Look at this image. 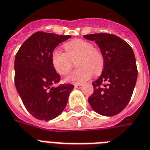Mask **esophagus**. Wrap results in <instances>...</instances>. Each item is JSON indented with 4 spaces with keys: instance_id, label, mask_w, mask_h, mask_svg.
Wrapping results in <instances>:
<instances>
[{
    "instance_id": "1",
    "label": "esophagus",
    "mask_w": 150,
    "mask_h": 150,
    "mask_svg": "<svg viewBox=\"0 0 150 150\" xmlns=\"http://www.w3.org/2000/svg\"><path fill=\"white\" fill-rule=\"evenodd\" d=\"M82 84H79V83H76V84H74V87L76 88H82Z\"/></svg>"
}]
</instances>
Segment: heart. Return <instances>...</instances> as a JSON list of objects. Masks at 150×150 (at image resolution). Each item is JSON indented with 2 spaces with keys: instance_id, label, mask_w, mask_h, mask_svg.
I'll return each instance as SVG.
<instances>
[{
  "instance_id": "1",
  "label": "heart",
  "mask_w": 150,
  "mask_h": 150,
  "mask_svg": "<svg viewBox=\"0 0 150 150\" xmlns=\"http://www.w3.org/2000/svg\"><path fill=\"white\" fill-rule=\"evenodd\" d=\"M66 53L59 49L52 52V64L55 71L65 76L69 74L76 61L79 67L66 78V81L73 83H81L91 78L92 74L98 75L104 67L103 53L93 44L83 39H75L66 43L63 46Z\"/></svg>"
}]
</instances>
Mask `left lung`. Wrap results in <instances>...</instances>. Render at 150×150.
Listing matches in <instances>:
<instances>
[{"mask_svg":"<svg viewBox=\"0 0 150 150\" xmlns=\"http://www.w3.org/2000/svg\"><path fill=\"white\" fill-rule=\"evenodd\" d=\"M83 38L95 40L104 57L103 74L92 83L94 91L88 103L98 114H118L129 103L136 83L134 52L126 41L113 34L94 33Z\"/></svg>","mask_w":150,"mask_h":150,"instance_id":"left-lung-1","label":"left lung"}]
</instances>
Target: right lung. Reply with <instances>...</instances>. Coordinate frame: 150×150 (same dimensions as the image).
Wrapping results in <instances>:
<instances>
[{
  "mask_svg": "<svg viewBox=\"0 0 150 150\" xmlns=\"http://www.w3.org/2000/svg\"><path fill=\"white\" fill-rule=\"evenodd\" d=\"M70 35L36 32L23 43L15 59V84L23 105L33 117L50 120L67 106L74 86L54 87L60 81L52 64V52Z\"/></svg>",
  "mask_w": 150,
  "mask_h": 150,
  "instance_id": "1",
  "label": "right lung"
}]
</instances>
